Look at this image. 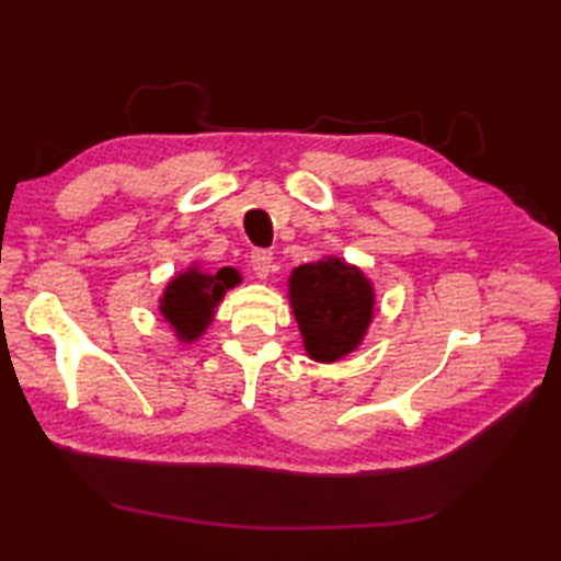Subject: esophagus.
Listing matches in <instances>:
<instances>
[{
  "label": "esophagus",
  "mask_w": 561,
  "mask_h": 561,
  "mask_svg": "<svg viewBox=\"0 0 561 561\" xmlns=\"http://www.w3.org/2000/svg\"><path fill=\"white\" fill-rule=\"evenodd\" d=\"M248 267H250V272L255 274V277L265 279L270 270H272V253H270V250H253V253H250Z\"/></svg>",
  "instance_id": "esophagus-1"
}]
</instances>
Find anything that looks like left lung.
<instances>
[{"mask_svg":"<svg viewBox=\"0 0 561 561\" xmlns=\"http://www.w3.org/2000/svg\"><path fill=\"white\" fill-rule=\"evenodd\" d=\"M289 296L306 352L318 362H337L350 354L371 323V284L342 260L296 267L289 279Z\"/></svg>","mask_w":561,"mask_h":561,"instance_id":"obj_1","label":"left lung"}]
</instances>
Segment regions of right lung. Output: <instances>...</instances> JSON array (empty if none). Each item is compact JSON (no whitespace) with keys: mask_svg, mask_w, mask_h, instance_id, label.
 <instances>
[{"mask_svg":"<svg viewBox=\"0 0 561 561\" xmlns=\"http://www.w3.org/2000/svg\"><path fill=\"white\" fill-rule=\"evenodd\" d=\"M238 282V274L231 267H224L217 274H202L190 270L175 277L161 299V313L175 328L178 337L190 342L199 337L211 323L214 308L221 301L226 289Z\"/></svg>","mask_w":561,"mask_h":561,"instance_id":"obj_1","label":"right lung"}]
</instances>
